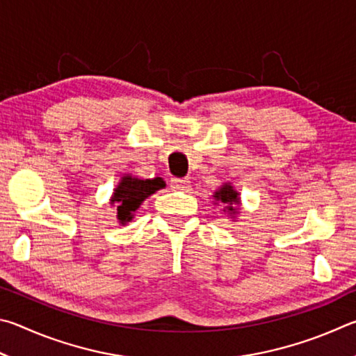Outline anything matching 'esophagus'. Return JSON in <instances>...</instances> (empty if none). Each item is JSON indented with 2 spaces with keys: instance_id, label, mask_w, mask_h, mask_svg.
I'll return each mask as SVG.
<instances>
[{
  "instance_id": "34e87169",
  "label": "esophagus",
  "mask_w": 356,
  "mask_h": 356,
  "mask_svg": "<svg viewBox=\"0 0 356 356\" xmlns=\"http://www.w3.org/2000/svg\"><path fill=\"white\" fill-rule=\"evenodd\" d=\"M170 186H172V189L184 191L189 186V179L188 178H172Z\"/></svg>"
}]
</instances>
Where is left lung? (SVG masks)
<instances>
[{
  "instance_id": "1",
  "label": "left lung",
  "mask_w": 356,
  "mask_h": 356,
  "mask_svg": "<svg viewBox=\"0 0 356 356\" xmlns=\"http://www.w3.org/2000/svg\"><path fill=\"white\" fill-rule=\"evenodd\" d=\"M214 198L217 203L223 204V211H227L229 216L238 214V204H239V192L234 191V188L229 183H225L222 188L214 192Z\"/></svg>"
}]
</instances>
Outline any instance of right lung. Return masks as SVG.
I'll return each instance as SVG.
<instances>
[{
	"mask_svg": "<svg viewBox=\"0 0 356 356\" xmlns=\"http://www.w3.org/2000/svg\"><path fill=\"white\" fill-rule=\"evenodd\" d=\"M162 188H165V183L161 178L140 179L129 177V175L122 177L111 197V204L117 208L118 222L122 225H127L128 222L133 220L136 209H139L143 200Z\"/></svg>",
	"mask_w": 356,
	"mask_h": 356,
	"instance_id": "add662e5",
	"label": "right lung"
}]
</instances>
